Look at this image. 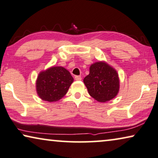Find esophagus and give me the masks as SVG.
Instances as JSON below:
<instances>
[{
  "label": "esophagus",
  "instance_id": "1",
  "mask_svg": "<svg viewBox=\"0 0 158 158\" xmlns=\"http://www.w3.org/2000/svg\"><path fill=\"white\" fill-rule=\"evenodd\" d=\"M75 79H76L77 81H81V76H76L75 77Z\"/></svg>",
  "mask_w": 158,
  "mask_h": 158
}]
</instances>
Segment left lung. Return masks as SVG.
<instances>
[{"label":"left lung","mask_w":158,"mask_h":158,"mask_svg":"<svg viewBox=\"0 0 158 158\" xmlns=\"http://www.w3.org/2000/svg\"><path fill=\"white\" fill-rule=\"evenodd\" d=\"M84 83L91 97L98 102H106L115 98L119 91L120 81L116 70L105 62L94 63Z\"/></svg>","instance_id":"1"}]
</instances>
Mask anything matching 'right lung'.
<instances>
[{
    "label": "right lung",
    "mask_w": 158,
    "mask_h": 158,
    "mask_svg": "<svg viewBox=\"0 0 158 158\" xmlns=\"http://www.w3.org/2000/svg\"><path fill=\"white\" fill-rule=\"evenodd\" d=\"M74 79L69 72L62 67H52L40 73L36 81L39 97L49 102L61 99L71 86Z\"/></svg>",
    "instance_id": "add662e5"
}]
</instances>
